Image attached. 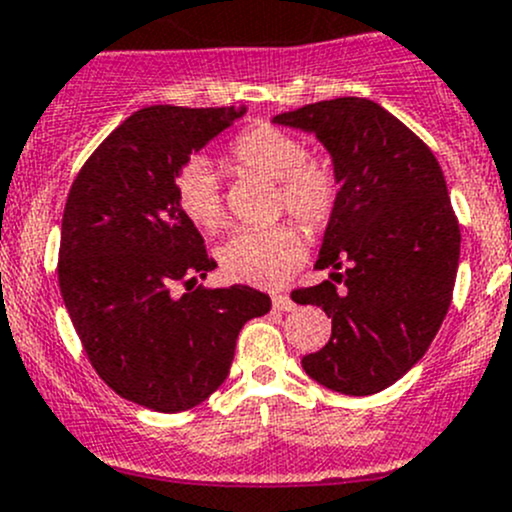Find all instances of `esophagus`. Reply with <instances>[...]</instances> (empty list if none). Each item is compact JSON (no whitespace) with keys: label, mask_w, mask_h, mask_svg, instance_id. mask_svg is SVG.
<instances>
[{"label":"esophagus","mask_w":512,"mask_h":512,"mask_svg":"<svg viewBox=\"0 0 512 512\" xmlns=\"http://www.w3.org/2000/svg\"><path fill=\"white\" fill-rule=\"evenodd\" d=\"M272 307L277 309V312H292L294 309V302L287 297V294L282 292H272Z\"/></svg>","instance_id":"esophagus-1"}]
</instances>
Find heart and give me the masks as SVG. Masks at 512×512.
<instances>
[{"label": "heart", "instance_id": "1", "mask_svg": "<svg viewBox=\"0 0 512 512\" xmlns=\"http://www.w3.org/2000/svg\"><path fill=\"white\" fill-rule=\"evenodd\" d=\"M232 163L277 183L275 213H289L309 235L332 225L342 200V183L334 163L307 156L304 143L282 128L257 123L245 128L230 146ZM175 200L185 218L205 232L225 225L223 190L205 160H190L175 178ZM304 237L297 225L280 223L265 230L235 232L220 247V267L227 280L272 287L287 280L302 262Z\"/></svg>", "mask_w": 512, "mask_h": 512}]
</instances>
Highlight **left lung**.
Segmentation results:
<instances>
[{
    "mask_svg": "<svg viewBox=\"0 0 512 512\" xmlns=\"http://www.w3.org/2000/svg\"><path fill=\"white\" fill-rule=\"evenodd\" d=\"M275 123L317 133L342 183L314 265L332 280L292 292L332 317V339L302 366L339 394H379L426 354L451 307L461 227L443 170L411 128L369 98L309 103Z\"/></svg>",
    "mask_w": 512,
    "mask_h": 512,
    "instance_id": "obj_1",
    "label": "left lung"
}]
</instances>
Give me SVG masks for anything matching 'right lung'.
I'll use <instances>...</instances> for the list:
<instances>
[{"label": "right lung", "mask_w": 512, "mask_h": 512, "mask_svg": "<svg viewBox=\"0 0 512 512\" xmlns=\"http://www.w3.org/2000/svg\"><path fill=\"white\" fill-rule=\"evenodd\" d=\"M242 113L141 108L91 153L66 198L56 272L81 347L118 396L160 414L208 399L230 374L240 329L272 307L245 285L195 287L218 262L175 200L190 153Z\"/></svg>", "instance_id": "right-lung-1"}]
</instances>
